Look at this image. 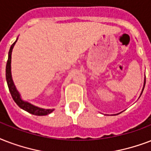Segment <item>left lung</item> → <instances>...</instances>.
Returning <instances> with one entry per match:
<instances>
[{
	"label": "left lung",
	"mask_w": 151,
	"mask_h": 151,
	"mask_svg": "<svg viewBox=\"0 0 151 151\" xmlns=\"http://www.w3.org/2000/svg\"><path fill=\"white\" fill-rule=\"evenodd\" d=\"M145 83H146V79H145V81H144V86H145ZM144 86H143V89H144ZM143 89H142V91H143Z\"/></svg>",
	"instance_id": "obj_1"
}]
</instances>
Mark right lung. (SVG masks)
Instances as JSON below:
<instances>
[{
  "mask_svg": "<svg viewBox=\"0 0 151 151\" xmlns=\"http://www.w3.org/2000/svg\"><path fill=\"white\" fill-rule=\"evenodd\" d=\"M17 41V40H16ZM16 41L11 45V48L9 50V58L7 60L6 65V80L7 83H8V86H9V91L11 93V95L12 97V99L15 101L17 105H18L21 109H23L25 111L28 112V113L34 114L36 116H45L50 114V113H52L53 109H44L38 108L36 106L31 105V104L28 103V102H25L23 101L22 99H20V96L17 90L16 89V86L14 85L12 79V74H11V58H12V49H13L14 45L16 44Z\"/></svg>",
  "mask_w": 151,
  "mask_h": 151,
  "instance_id": "1",
  "label": "right lung"
}]
</instances>
